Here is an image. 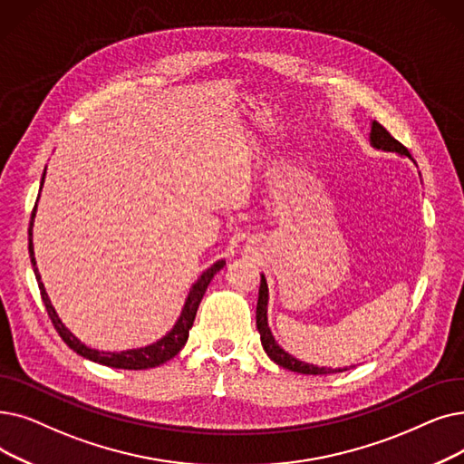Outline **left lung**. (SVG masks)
<instances>
[{"instance_id":"left-lung-1","label":"left lung","mask_w":464,"mask_h":464,"mask_svg":"<svg viewBox=\"0 0 464 464\" xmlns=\"http://www.w3.org/2000/svg\"><path fill=\"white\" fill-rule=\"evenodd\" d=\"M370 144L375 150H382V151H391V153H398L404 157H411L408 148L401 146L396 138L391 136V132L382 127L377 121H372V132H370ZM267 301H269V288H267V280L266 276L261 275V282H259V294H257V307H256V326L261 337V345H264L267 356L275 362V364L297 372V373H305V375H328V373H337L343 370H330V368H318L313 364H307V362H301L295 356H292L290 353H286L282 349L267 324Z\"/></svg>"}]
</instances>
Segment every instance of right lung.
<instances>
[{
  "label": "right lung",
  "mask_w": 464,
  "mask_h": 464,
  "mask_svg": "<svg viewBox=\"0 0 464 464\" xmlns=\"http://www.w3.org/2000/svg\"><path fill=\"white\" fill-rule=\"evenodd\" d=\"M45 182V172L42 176V186ZM39 191H42V188H39ZM35 208L37 205L34 207L32 210V218H30V229H28V250H30V259H32V266H34V273H35V278H37V286H39V292H42V299L45 304V309L49 313V318L53 322V326L56 328L58 335L64 339V343L73 349L79 356L83 358H89L92 362H98V364L102 366H110V368H119V370H148V368H155V366H160L165 364L167 360L174 358L179 351L184 349V345L188 343V337H189V330L193 326V320H195V314H197V309H198V304L200 299H203L210 280L214 278V275L224 269L226 266V259H219L216 261L214 266H210L207 271H203V275H200L195 285L191 286L189 294H188V299L184 304V309L182 313H179V318L176 320V324L172 326V330L165 335L160 337L159 341H155V343L151 345H146V347H140V349H129V351H121V353H106V351H98V349H91L87 347L85 343H82L64 324L63 320L58 318L54 307L51 305V299L45 292V286L42 282V276H39V271L35 267V256H34V243H32V227H34V218H35Z\"/></svg>",
  "instance_id": "add662e5"
}]
</instances>
